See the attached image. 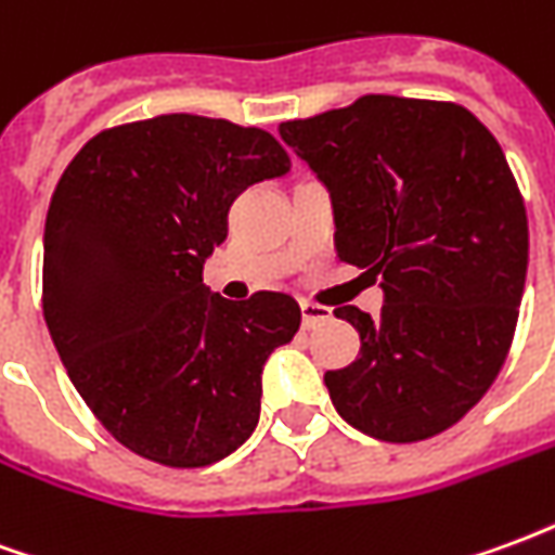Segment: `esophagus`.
Masks as SVG:
<instances>
[{"label": "esophagus", "mask_w": 555, "mask_h": 555, "mask_svg": "<svg viewBox=\"0 0 555 555\" xmlns=\"http://www.w3.org/2000/svg\"><path fill=\"white\" fill-rule=\"evenodd\" d=\"M300 312H302V326H309V330L326 324V321L333 318L330 309H324V306H314V302H300Z\"/></svg>", "instance_id": "1"}]
</instances>
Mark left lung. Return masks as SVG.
Instances as JSON below:
<instances>
[{"instance_id": "1", "label": "left lung", "mask_w": 555, "mask_h": 555, "mask_svg": "<svg viewBox=\"0 0 555 555\" xmlns=\"http://www.w3.org/2000/svg\"><path fill=\"white\" fill-rule=\"evenodd\" d=\"M279 137L330 193L338 258L384 291L380 318L336 309L362 341L324 374L338 416L386 442L452 428L496 380L524 300L529 225L500 142L457 103L392 94Z\"/></svg>"}]
</instances>
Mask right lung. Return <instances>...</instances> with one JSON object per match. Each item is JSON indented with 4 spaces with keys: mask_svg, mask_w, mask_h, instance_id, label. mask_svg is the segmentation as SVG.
Returning <instances> with one entry per match:
<instances>
[{
    "mask_svg": "<svg viewBox=\"0 0 555 555\" xmlns=\"http://www.w3.org/2000/svg\"><path fill=\"white\" fill-rule=\"evenodd\" d=\"M267 130L157 115L89 139L43 229V318L91 413L130 452L207 466L261 416L267 357L300 330L288 294L202 285L249 183L288 175Z\"/></svg>",
    "mask_w": 555,
    "mask_h": 555,
    "instance_id": "add662e5",
    "label": "right lung"
}]
</instances>
